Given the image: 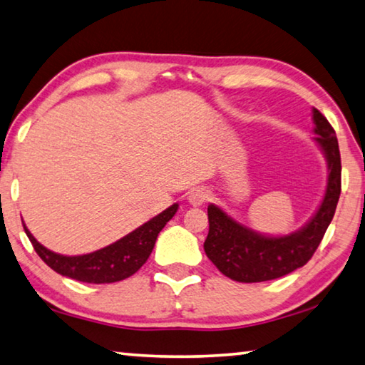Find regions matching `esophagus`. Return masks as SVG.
Returning a JSON list of instances; mask_svg holds the SVG:
<instances>
[{
  "label": "esophagus",
  "mask_w": 365,
  "mask_h": 365,
  "mask_svg": "<svg viewBox=\"0 0 365 365\" xmlns=\"http://www.w3.org/2000/svg\"><path fill=\"white\" fill-rule=\"evenodd\" d=\"M209 197V191L205 188H195L190 191L188 195V202L191 206H201L205 205Z\"/></svg>",
  "instance_id": "obj_1"
}]
</instances>
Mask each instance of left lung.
<instances>
[{"instance_id": "8db88e82", "label": "left lung", "mask_w": 365, "mask_h": 365, "mask_svg": "<svg viewBox=\"0 0 365 365\" xmlns=\"http://www.w3.org/2000/svg\"><path fill=\"white\" fill-rule=\"evenodd\" d=\"M317 137L329 164V182L322 205L314 217L298 232L285 237H265L238 224L220 207L209 205V233L205 242L206 256L228 279L242 283L267 282L289 274L307 264L319 248L341 193V158L336 133L325 115L312 109Z\"/></svg>"}]
</instances>
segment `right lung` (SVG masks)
<instances>
[{"label":"right lung","mask_w":365,"mask_h":365,"mask_svg":"<svg viewBox=\"0 0 365 365\" xmlns=\"http://www.w3.org/2000/svg\"><path fill=\"white\" fill-rule=\"evenodd\" d=\"M177 209L178 205H172L119 242L83 256H63L46 250L22 224L36 255L54 272L85 283H114L128 279L148 261L159 232L174 217Z\"/></svg>","instance_id":"right-lung-1"}]
</instances>
